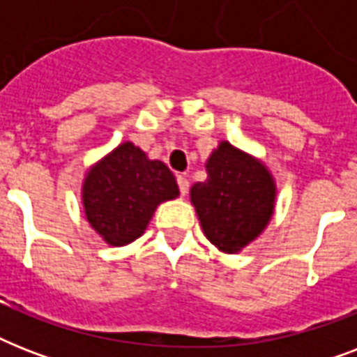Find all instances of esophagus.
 <instances>
[{"mask_svg":"<svg viewBox=\"0 0 357 357\" xmlns=\"http://www.w3.org/2000/svg\"><path fill=\"white\" fill-rule=\"evenodd\" d=\"M178 187L181 195H187L189 192V179L185 178V176H178Z\"/></svg>","mask_w":357,"mask_h":357,"instance_id":"1","label":"esophagus"}]
</instances>
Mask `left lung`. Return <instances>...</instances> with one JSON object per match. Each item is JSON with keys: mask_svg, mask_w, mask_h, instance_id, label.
<instances>
[{"mask_svg": "<svg viewBox=\"0 0 357 357\" xmlns=\"http://www.w3.org/2000/svg\"><path fill=\"white\" fill-rule=\"evenodd\" d=\"M206 181L190 187L204 235L224 254H237L271 224L278 187L265 162L228 140L206 161Z\"/></svg>", "mask_w": 357, "mask_h": 357, "instance_id": "8db88e82", "label": "left lung"}]
</instances>
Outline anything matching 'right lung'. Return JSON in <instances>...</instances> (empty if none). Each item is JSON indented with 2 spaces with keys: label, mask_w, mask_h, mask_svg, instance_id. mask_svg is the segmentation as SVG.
<instances>
[{
  "label": "right lung",
  "mask_w": 357,
  "mask_h": 357,
  "mask_svg": "<svg viewBox=\"0 0 357 357\" xmlns=\"http://www.w3.org/2000/svg\"><path fill=\"white\" fill-rule=\"evenodd\" d=\"M179 196L174 174L133 142H122L85 172L81 204L94 231L111 246L144 234L162 202Z\"/></svg>",
  "instance_id": "add662e5"
}]
</instances>
